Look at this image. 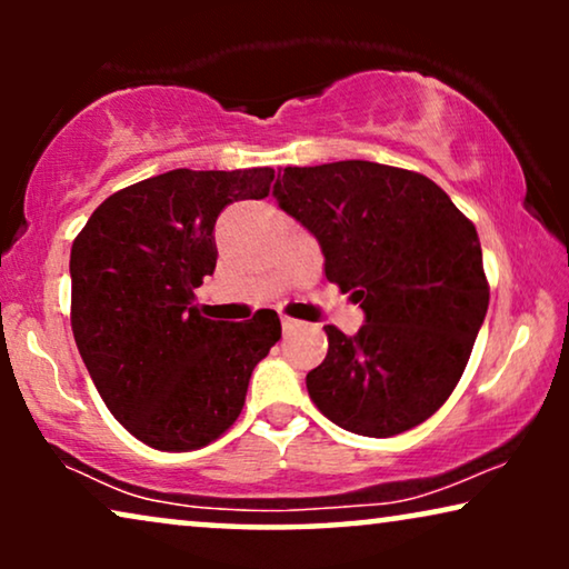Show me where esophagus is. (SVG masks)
Returning a JSON list of instances; mask_svg holds the SVG:
<instances>
[{
	"label": "esophagus",
	"mask_w": 569,
	"mask_h": 569,
	"mask_svg": "<svg viewBox=\"0 0 569 569\" xmlns=\"http://www.w3.org/2000/svg\"><path fill=\"white\" fill-rule=\"evenodd\" d=\"M298 329H302V321H298V318H290V316H282V331L284 333H295Z\"/></svg>",
	"instance_id": "34e87169"
}]
</instances>
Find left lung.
<instances>
[{
    "instance_id": "1",
    "label": "left lung",
    "mask_w": 569,
    "mask_h": 569,
    "mask_svg": "<svg viewBox=\"0 0 569 569\" xmlns=\"http://www.w3.org/2000/svg\"><path fill=\"white\" fill-rule=\"evenodd\" d=\"M274 199L365 313L355 337L323 326L329 352L308 372L310 399L365 438L422 425L453 393L487 316L477 228L427 176L368 160L284 168Z\"/></svg>"
}]
</instances>
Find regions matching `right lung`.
<instances>
[{
    "mask_svg": "<svg viewBox=\"0 0 569 569\" xmlns=\"http://www.w3.org/2000/svg\"><path fill=\"white\" fill-rule=\"evenodd\" d=\"M271 168H178L108 197L72 243V331L111 415L154 450H197L246 403L256 365L282 337L274 310L212 321L193 290L217 267L214 222L263 199Z\"/></svg>",
    "mask_w": 569,
    "mask_h": 569,
    "instance_id": "1",
    "label": "right lung"
}]
</instances>
